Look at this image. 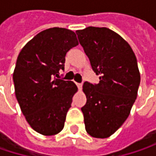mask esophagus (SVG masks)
<instances>
[{
    "instance_id": "34e87169",
    "label": "esophagus",
    "mask_w": 156,
    "mask_h": 156,
    "mask_svg": "<svg viewBox=\"0 0 156 156\" xmlns=\"http://www.w3.org/2000/svg\"><path fill=\"white\" fill-rule=\"evenodd\" d=\"M76 85H77L78 89L81 90V88H82V83H76Z\"/></svg>"
}]
</instances>
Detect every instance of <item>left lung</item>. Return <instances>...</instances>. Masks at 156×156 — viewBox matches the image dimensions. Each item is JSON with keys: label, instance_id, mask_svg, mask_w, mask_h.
Instances as JSON below:
<instances>
[{"label": "left lung", "instance_id": "left-lung-1", "mask_svg": "<svg viewBox=\"0 0 156 156\" xmlns=\"http://www.w3.org/2000/svg\"><path fill=\"white\" fill-rule=\"evenodd\" d=\"M99 83L85 82L87 103L81 108L87 132L93 137L113 135L130 114L140 85L137 60L129 44L108 28L76 31Z\"/></svg>", "mask_w": 156, "mask_h": 156}]
</instances>
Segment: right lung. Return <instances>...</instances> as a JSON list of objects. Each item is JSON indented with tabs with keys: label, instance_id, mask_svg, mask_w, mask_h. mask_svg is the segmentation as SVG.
I'll return each instance as SVG.
<instances>
[{
	"label": "right lung",
	"instance_id": "right-lung-1",
	"mask_svg": "<svg viewBox=\"0 0 156 156\" xmlns=\"http://www.w3.org/2000/svg\"><path fill=\"white\" fill-rule=\"evenodd\" d=\"M78 45L74 31L50 28L37 34L20 52L13 82L16 98L30 126L44 136L59 133L77 86L58 78L67 52Z\"/></svg>",
	"mask_w": 156,
	"mask_h": 156
}]
</instances>
